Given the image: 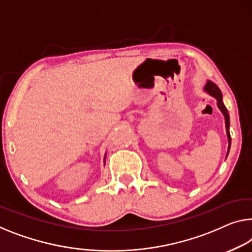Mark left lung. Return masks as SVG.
<instances>
[{
    "label": "left lung",
    "mask_w": 252,
    "mask_h": 252,
    "mask_svg": "<svg viewBox=\"0 0 252 252\" xmlns=\"http://www.w3.org/2000/svg\"><path fill=\"white\" fill-rule=\"evenodd\" d=\"M204 92L207 93L208 95H210L216 99L217 107L220 108V111L222 112V114L224 115L225 127H226V136H227V140H228V148H227V155H228V152H230V147H231V136H230V131H228V130H230V115H228L227 108L225 107V105L223 103L222 93H220V88L217 87V86L214 84V82L209 81V80L206 82V85L204 87ZM227 155H226V157H227Z\"/></svg>",
    "instance_id": "8db88e82"
}]
</instances>
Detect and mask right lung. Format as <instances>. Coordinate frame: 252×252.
<instances>
[{"instance_id":"obj_1","label":"right lung","mask_w":252,"mask_h":252,"mask_svg":"<svg viewBox=\"0 0 252 252\" xmlns=\"http://www.w3.org/2000/svg\"><path fill=\"white\" fill-rule=\"evenodd\" d=\"M105 158H106V154H105V156H104V164H105Z\"/></svg>"}]
</instances>
